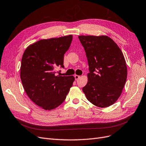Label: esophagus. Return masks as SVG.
I'll list each match as a JSON object with an SVG mask.
<instances>
[{
    "instance_id": "1",
    "label": "esophagus",
    "mask_w": 146,
    "mask_h": 146,
    "mask_svg": "<svg viewBox=\"0 0 146 146\" xmlns=\"http://www.w3.org/2000/svg\"><path fill=\"white\" fill-rule=\"evenodd\" d=\"M79 78H80V76H78V75H75V76H74L75 80H78Z\"/></svg>"
}]
</instances>
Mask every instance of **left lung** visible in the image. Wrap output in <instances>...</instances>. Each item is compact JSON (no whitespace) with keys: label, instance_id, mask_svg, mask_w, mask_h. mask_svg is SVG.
Segmentation results:
<instances>
[{"label":"left lung","instance_id":"obj_1","mask_svg":"<svg viewBox=\"0 0 146 146\" xmlns=\"http://www.w3.org/2000/svg\"><path fill=\"white\" fill-rule=\"evenodd\" d=\"M89 67L88 82L82 90L87 100L99 107L117 100L126 82L127 69L121 49L106 36H79Z\"/></svg>","mask_w":146,"mask_h":146}]
</instances>
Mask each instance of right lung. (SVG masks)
I'll use <instances>...</instances> for the list:
<instances>
[{"mask_svg":"<svg viewBox=\"0 0 146 146\" xmlns=\"http://www.w3.org/2000/svg\"><path fill=\"white\" fill-rule=\"evenodd\" d=\"M72 35L42 39L30 45L23 53L21 79L27 95L46 110L65 101L73 86V76L56 75L55 68H64V56L69 49Z\"/></svg>","mask_w":146,"mask_h":146,"instance_id":"add662e5","label":"right lung"}]
</instances>
